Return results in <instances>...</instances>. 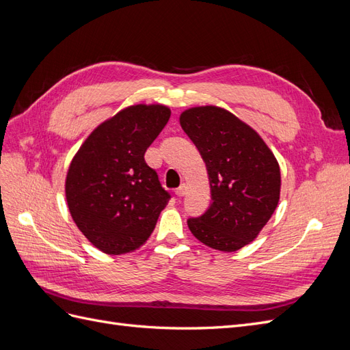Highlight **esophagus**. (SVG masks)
<instances>
[{"label":"esophagus","mask_w":350,"mask_h":350,"mask_svg":"<svg viewBox=\"0 0 350 350\" xmlns=\"http://www.w3.org/2000/svg\"><path fill=\"white\" fill-rule=\"evenodd\" d=\"M175 194H176L178 197H184V196L187 194V185H185V184H181V187H178V188L175 189Z\"/></svg>","instance_id":"34e87169"}]
</instances>
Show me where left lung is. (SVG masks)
Returning a JSON list of instances; mask_svg holds the SVG:
<instances>
[{"label":"left lung","instance_id":"1","mask_svg":"<svg viewBox=\"0 0 350 350\" xmlns=\"http://www.w3.org/2000/svg\"><path fill=\"white\" fill-rule=\"evenodd\" d=\"M179 122L203 157L211 193L210 207L188 219V228L210 248L238 251L258 237L278 207L276 157L256 130L224 108H189Z\"/></svg>","mask_w":350,"mask_h":350}]
</instances>
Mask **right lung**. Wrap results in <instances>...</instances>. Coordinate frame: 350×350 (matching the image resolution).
<instances>
[{
    "instance_id": "obj_1",
    "label": "right lung",
    "mask_w": 350,
    "mask_h": 350,
    "mask_svg": "<svg viewBox=\"0 0 350 350\" xmlns=\"http://www.w3.org/2000/svg\"><path fill=\"white\" fill-rule=\"evenodd\" d=\"M169 116L165 105H133L98 125L72 157L66 178L70 215L105 254L140 248L171 198L144 161Z\"/></svg>"
}]
</instances>
